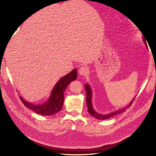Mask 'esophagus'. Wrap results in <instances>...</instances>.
Masks as SVG:
<instances>
[{
	"label": "esophagus",
	"instance_id": "1",
	"mask_svg": "<svg viewBox=\"0 0 156 156\" xmlns=\"http://www.w3.org/2000/svg\"><path fill=\"white\" fill-rule=\"evenodd\" d=\"M89 73V69L86 66H82L79 69V74L82 76H85Z\"/></svg>",
	"mask_w": 156,
	"mask_h": 156
}]
</instances>
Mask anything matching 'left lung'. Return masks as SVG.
I'll use <instances>...</instances> for the list:
<instances>
[{
    "mask_svg": "<svg viewBox=\"0 0 156 156\" xmlns=\"http://www.w3.org/2000/svg\"><path fill=\"white\" fill-rule=\"evenodd\" d=\"M143 41L145 43V45L147 47V44H146V40L144 38H143ZM85 89H86V103H87V110H88V112L90 113L92 116H93L94 118L98 119H106L108 118H110L111 117L114 116L115 115H117L118 114H120L122 112H125L126 108H129V106L132 105V102L134 100V99H133V101H131V103L129 105H128L127 106H126V108H123L122 109H119L118 110L116 111H115V112H111L110 114H98L97 112H95V110L93 109V106H92V103H91V96H92V91H91V89L90 87V86H89V84H86L85 85Z\"/></svg>",
    "mask_w": 156,
    "mask_h": 156,
    "instance_id": "obj_1",
    "label": "left lung"
}]
</instances>
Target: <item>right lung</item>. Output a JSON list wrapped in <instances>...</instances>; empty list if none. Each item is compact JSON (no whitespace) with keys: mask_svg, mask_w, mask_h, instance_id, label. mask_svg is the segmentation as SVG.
Wrapping results in <instances>:
<instances>
[{"mask_svg":"<svg viewBox=\"0 0 156 156\" xmlns=\"http://www.w3.org/2000/svg\"><path fill=\"white\" fill-rule=\"evenodd\" d=\"M77 78V69H75L62 77L53 88L51 96L44 104L35 105L26 101L20 96L22 103L27 108L34 111L37 114L42 115H53L57 113L63 107L64 101V93L69 84Z\"/></svg>","mask_w":156,"mask_h":156,"instance_id":"obj_1","label":"right lung"}]
</instances>
